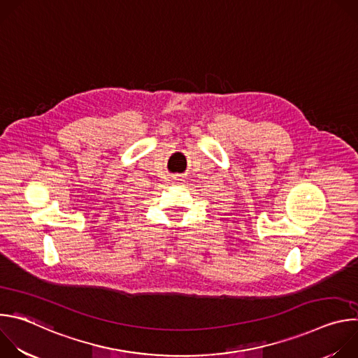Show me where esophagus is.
<instances>
[{
	"label": "esophagus",
	"mask_w": 358,
	"mask_h": 358,
	"mask_svg": "<svg viewBox=\"0 0 358 358\" xmlns=\"http://www.w3.org/2000/svg\"><path fill=\"white\" fill-rule=\"evenodd\" d=\"M184 182V180L182 178H178V177H176V178H173V184H177V185H181Z\"/></svg>",
	"instance_id": "34e87169"
}]
</instances>
